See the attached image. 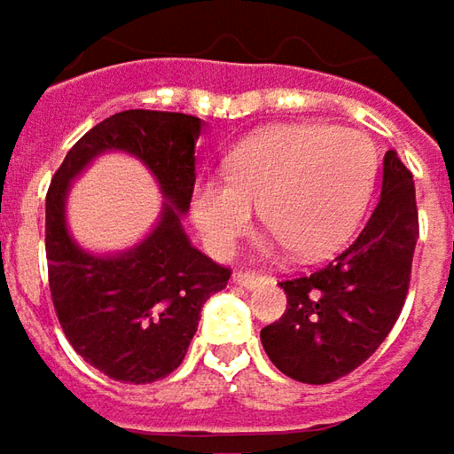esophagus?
I'll return each mask as SVG.
<instances>
[{
	"label": "esophagus",
	"instance_id": "34e87169",
	"mask_svg": "<svg viewBox=\"0 0 454 454\" xmlns=\"http://www.w3.org/2000/svg\"><path fill=\"white\" fill-rule=\"evenodd\" d=\"M232 281H235V284H240V286H245V289H253V286H258V284L269 281V276L255 274V271H238V274L232 276Z\"/></svg>",
	"mask_w": 454,
	"mask_h": 454
}]
</instances>
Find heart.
<instances>
[{
    "label": "heart",
    "mask_w": 454,
    "mask_h": 454,
    "mask_svg": "<svg viewBox=\"0 0 454 454\" xmlns=\"http://www.w3.org/2000/svg\"><path fill=\"white\" fill-rule=\"evenodd\" d=\"M377 149L331 123L271 126L227 157V178L193 191V219L214 255L224 258L253 222L255 207L276 240L300 258H320L359 227L377 180Z\"/></svg>",
    "instance_id": "1"
}]
</instances>
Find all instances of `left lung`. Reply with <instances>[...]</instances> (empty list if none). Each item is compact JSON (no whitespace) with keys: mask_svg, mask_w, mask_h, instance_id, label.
<instances>
[{"mask_svg":"<svg viewBox=\"0 0 454 454\" xmlns=\"http://www.w3.org/2000/svg\"><path fill=\"white\" fill-rule=\"evenodd\" d=\"M416 240L413 176L390 149L380 201L359 238L328 266L281 281L286 312L261 331L276 370L325 385L367 362L403 309Z\"/></svg>","mask_w":454,"mask_h":454,"instance_id":"8db88e82","label":"left lung"}]
</instances>
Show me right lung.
I'll return each mask as SVG.
<instances>
[{"mask_svg":"<svg viewBox=\"0 0 454 454\" xmlns=\"http://www.w3.org/2000/svg\"><path fill=\"white\" fill-rule=\"evenodd\" d=\"M201 126L196 115L121 111L67 152L46 193L49 286L59 323L82 359L118 382L145 385L178 370L204 302L230 281V269L196 250L183 230ZM106 151L142 159L166 199L155 230L114 256L80 248L66 227L71 180Z\"/></svg>","mask_w":454,"mask_h":454,"instance_id":"obj_1","label":"right lung"}]
</instances>
